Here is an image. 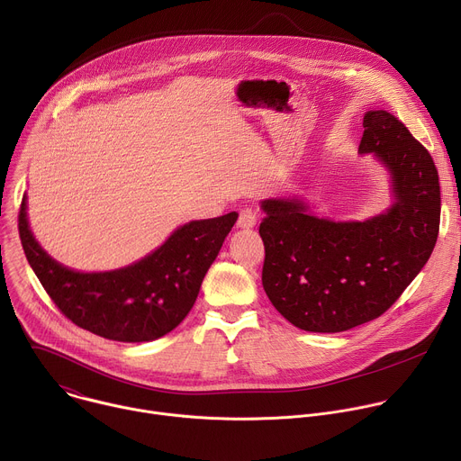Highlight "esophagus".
Wrapping results in <instances>:
<instances>
[{"label": "esophagus", "instance_id": "obj_1", "mask_svg": "<svg viewBox=\"0 0 461 461\" xmlns=\"http://www.w3.org/2000/svg\"><path fill=\"white\" fill-rule=\"evenodd\" d=\"M257 224V213L251 210V208H246L240 212L239 215V221H237V226L242 228V230H249Z\"/></svg>", "mask_w": 461, "mask_h": 461}]
</instances>
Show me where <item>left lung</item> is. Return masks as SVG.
Segmentation results:
<instances>
[{"label":"left lung","instance_id":"1","mask_svg":"<svg viewBox=\"0 0 461 461\" xmlns=\"http://www.w3.org/2000/svg\"><path fill=\"white\" fill-rule=\"evenodd\" d=\"M359 153L392 175L396 203L363 222H334L303 201L262 203V286L306 332L334 334L383 315L427 265L439 231V176L430 153L396 116L368 111Z\"/></svg>","mask_w":461,"mask_h":461}]
</instances>
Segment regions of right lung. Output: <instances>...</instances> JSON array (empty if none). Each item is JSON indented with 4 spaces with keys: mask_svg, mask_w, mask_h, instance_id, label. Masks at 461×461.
I'll return each mask as SVG.
<instances>
[{
    "mask_svg": "<svg viewBox=\"0 0 461 461\" xmlns=\"http://www.w3.org/2000/svg\"><path fill=\"white\" fill-rule=\"evenodd\" d=\"M23 196L18 230L23 251L58 310L100 338L142 343L176 328L193 308L203 279L221 251L239 213L193 221L158 249L127 268L80 274L50 258L34 240Z\"/></svg>",
    "mask_w": 461,
    "mask_h": 461,
    "instance_id": "add662e5",
    "label": "right lung"
}]
</instances>
